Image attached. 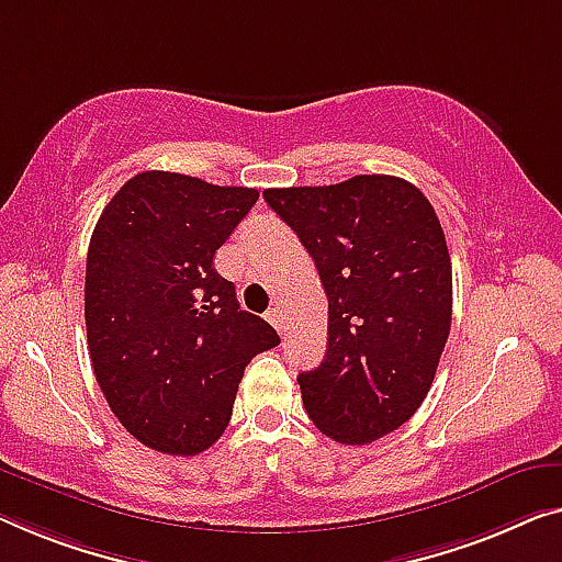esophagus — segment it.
<instances>
[{"label": "esophagus", "mask_w": 562, "mask_h": 562, "mask_svg": "<svg viewBox=\"0 0 562 562\" xmlns=\"http://www.w3.org/2000/svg\"><path fill=\"white\" fill-rule=\"evenodd\" d=\"M265 317H267V323H272L274 328H278L280 333H284V315H282L280 307H270L265 313Z\"/></svg>", "instance_id": "34e87169"}]
</instances>
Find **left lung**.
Masks as SVG:
<instances>
[{
  "instance_id": "left-lung-1",
  "label": "left lung",
  "mask_w": 562,
  "mask_h": 562,
  "mask_svg": "<svg viewBox=\"0 0 562 562\" xmlns=\"http://www.w3.org/2000/svg\"><path fill=\"white\" fill-rule=\"evenodd\" d=\"M267 204L315 259L328 348L297 375L325 437L368 443L396 431L429 393L451 325V259L439 216L398 176L267 189Z\"/></svg>"
}]
</instances>
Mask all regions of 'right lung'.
Instances as JSON below:
<instances>
[{
	"label": "right lung",
	"instance_id": "add662e5",
	"mask_svg": "<svg viewBox=\"0 0 562 562\" xmlns=\"http://www.w3.org/2000/svg\"><path fill=\"white\" fill-rule=\"evenodd\" d=\"M259 191L171 171L125 181L100 214L86 265L95 381L148 449L196 457L222 437L247 363L280 342L237 303L214 255Z\"/></svg>",
	"mask_w": 562,
	"mask_h": 562
}]
</instances>
